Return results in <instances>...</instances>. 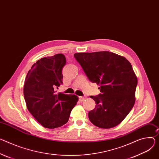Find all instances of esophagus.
Here are the masks:
<instances>
[{
  "label": "esophagus",
  "instance_id": "esophagus-1",
  "mask_svg": "<svg viewBox=\"0 0 159 159\" xmlns=\"http://www.w3.org/2000/svg\"><path fill=\"white\" fill-rule=\"evenodd\" d=\"M86 99V96H79V99L80 102H83L84 100H85Z\"/></svg>",
  "mask_w": 159,
  "mask_h": 159
}]
</instances>
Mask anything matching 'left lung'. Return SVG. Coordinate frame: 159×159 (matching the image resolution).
<instances>
[{
	"mask_svg": "<svg viewBox=\"0 0 159 159\" xmlns=\"http://www.w3.org/2000/svg\"><path fill=\"white\" fill-rule=\"evenodd\" d=\"M74 56L89 79L100 86L101 94L91 96L96 107L88 113L90 121L100 128L117 126L135 103L138 79L131 64L125 57L109 51Z\"/></svg>",
	"mask_w": 159,
	"mask_h": 159,
	"instance_id": "1",
	"label": "left lung"
}]
</instances>
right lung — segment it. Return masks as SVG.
<instances>
[{
  "label": "right lung",
  "mask_w": 159,
  "mask_h": 159,
  "mask_svg": "<svg viewBox=\"0 0 159 159\" xmlns=\"http://www.w3.org/2000/svg\"><path fill=\"white\" fill-rule=\"evenodd\" d=\"M63 54L44 57L34 63L26 75L23 93L26 107L43 127L54 129L65 124L79 98L75 94L56 93L63 83Z\"/></svg>",
  "instance_id": "1"
}]
</instances>
